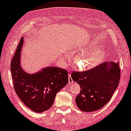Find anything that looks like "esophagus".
I'll return each instance as SVG.
<instances>
[{
  "instance_id": "esophagus-1",
  "label": "esophagus",
  "mask_w": 131,
  "mask_h": 131,
  "mask_svg": "<svg viewBox=\"0 0 131 131\" xmlns=\"http://www.w3.org/2000/svg\"><path fill=\"white\" fill-rule=\"evenodd\" d=\"M73 80L72 78H71L70 73H69V83H73Z\"/></svg>"
}]
</instances>
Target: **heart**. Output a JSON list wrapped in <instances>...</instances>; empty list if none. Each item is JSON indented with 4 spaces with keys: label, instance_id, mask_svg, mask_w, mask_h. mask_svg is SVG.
I'll return each instance as SVG.
<instances>
[{
    "label": "heart",
    "instance_id": "obj_1",
    "mask_svg": "<svg viewBox=\"0 0 131 131\" xmlns=\"http://www.w3.org/2000/svg\"><path fill=\"white\" fill-rule=\"evenodd\" d=\"M102 55L99 51H83L74 59V64L79 69H86L97 65L101 61Z\"/></svg>",
    "mask_w": 131,
    "mask_h": 131
}]
</instances>
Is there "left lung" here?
Segmentation results:
<instances>
[{"label":"left lung","mask_w":131,"mask_h":131,"mask_svg":"<svg viewBox=\"0 0 131 131\" xmlns=\"http://www.w3.org/2000/svg\"><path fill=\"white\" fill-rule=\"evenodd\" d=\"M71 76L81 88L76 98L79 108L85 112H94L112 98L119 85L121 70L118 62H103L88 70L73 71Z\"/></svg>","instance_id":"left-lung-1"}]
</instances>
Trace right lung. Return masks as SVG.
<instances>
[{
	"instance_id": "1",
	"label": "right lung",
	"mask_w": 131,
	"mask_h": 131,
	"mask_svg": "<svg viewBox=\"0 0 131 131\" xmlns=\"http://www.w3.org/2000/svg\"><path fill=\"white\" fill-rule=\"evenodd\" d=\"M23 38L21 39L10 62V71L16 94L23 103L33 112L42 113L52 105L57 93L69 82L68 71L49 67L30 74L20 65Z\"/></svg>"
}]
</instances>
